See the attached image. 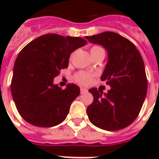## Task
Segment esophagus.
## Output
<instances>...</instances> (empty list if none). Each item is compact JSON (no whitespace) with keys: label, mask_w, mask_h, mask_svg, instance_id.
<instances>
[{"label":"esophagus","mask_w":159,"mask_h":159,"mask_svg":"<svg viewBox=\"0 0 159 159\" xmlns=\"http://www.w3.org/2000/svg\"><path fill=\"white\" fill-rule=\"evenodd\" d=\"M86 92H87V89L84 87H81V94H85Z\"/></svg>","instance_id":"1"}]
</instances>
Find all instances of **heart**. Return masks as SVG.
<instances>
[{
	"label": "heart",
	"instance_id": "heart-1",
	"mask_svg": "<svg viewBox=\"0 0 159 159\" xmlns=\"http://www.w3.org/2000/svg\"><path fill=\"white\" fill-rule=\"evenodd\" d=\"M99 48V47H92L91 48V50H93L95 48ZM91 78H92V75H90L89 73H87V72H79L77 73L76 76H75V81L77 82L78 83L82 85H87L91 81Z\"/></svg>",
	"mask_w": 159,
	"mask_h": 159
}]
</instances>
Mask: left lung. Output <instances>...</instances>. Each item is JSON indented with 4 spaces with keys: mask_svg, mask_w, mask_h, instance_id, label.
Instances as JSON below:
<instances>
[{
    "mask_svg": "<svg viewBox=\"0 0 159 159\" xmlns=\"http://www.w3.org/2000/svg\"><path fill=\"white\" fill-rule=\"evenodd\" d=\"M86 39L107 51L108 60L101 79L111 87L107 93L97 88L89 90L94 98L87 109L89 120L105 130L122 129L137 118L147 94L143 58L132 42L114 32Z\"/></svg>",
    "mask_w": 159,
    "mask_h": 159,
    "instance_id": "obj_1",
    "label": "left lung"
}]
</instances>
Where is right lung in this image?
I'll use <instances>...</instances> for the list:
<instances>
[{
	"label": "right lung",
	"instance_id": "1",
	"mask_svg": "<svg viewBox=\"0 0 159 159\" xmlns=\"http://www.w3.org/2000/svg\"><path fill=\"white\" fill-rule=\"evenodd\" d=\"M87 44L80 37L47 34L29 43L18 54L11 90L22 118L39 127H53L64 120L72 102L80 95L75 84L62 90L53 83L68 67L71 53Z\"/></svg>",
	"mask_w": 159,
	"mask_h": 159
}]
</instances>
